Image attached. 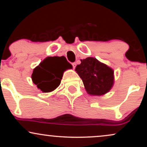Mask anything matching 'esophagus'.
Segmentation results:
<instances>
[{
    "label": "esophagus",
    "instance_id": "34e87169",
    "mask_svg": "<svg viewBox=\"0 0 147 147\" xmlns=\"http://www.w3.org/2000/svg\"><path fill=\"white\" fill-rule=\"evenodd\" d=\"M72 66H73V68L74 69H75L76 68V63L74 62V63H72Z\"/></svg>",
    "mask_w": 147,
    "mask_h": 147
}]
</instances>
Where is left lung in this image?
<instances>
[{
	"mask_svg": "<svg viewBox=\"0 0 147 147\" xmlns=\"http://www.w3.org/2000/svg\"><path fill=\"white\" fill-rule=\"evenodd\" d=\"M76 71L83 81L86 92L90 95H104L113 86V69L96 58L82 59L81 63L76 66Z\"/></svg>",
	"mask_w": 147,
	"mask_h": 147,
	"instance_id": "left-lung-1",
	"label": "left lung"
}]
</instances>
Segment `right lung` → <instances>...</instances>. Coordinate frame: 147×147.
<instances>
[{
    "label": "right lung",
    "mask_w": 147,
    "mask_h": 147,
    "mask_svg": "<svg viewBox=\"0 0 147 147\" xmlns=\"http://www.w3.org/2000/svg\"><path fill=\"white\" fill-rule=\"evenodd\" d=\"M65 59V57H48L33 69L32 80L42 92H52L59 86L65 67H72L68 62L67 65L60 63Z\"/></svg>",
    "instance_id": "obj_1"
}]
</instances>
